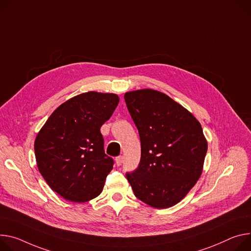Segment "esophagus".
I'll return each instance as SVG.
<instances>
[{"instance_id":"1","label":"esophagus","mask_w":251,"mask_h":251,"mask_svg":"<svg viewBox=\"0 0 251 251\" xmlns=\"http://www.w3.org/2000/svg\"><path fill=\"white\" fill-rule=\"evenodd\" d=\"M115 161H116V164H117L118 166H120V165L123 163V156H118V157H116Z\"/></svg>"}]
</instances>
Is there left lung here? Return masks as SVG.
I'll list each match as a JSON object with an SVG mask.
<instances>
[{"mask_svg": "<svg viewBox=\"0 0 251 251\" xmlns=\"http://www.w3.org/2000/svg\"><path fill=\"white\" fill-rule=\"evenodd\" d=\"M124 98L141 142L139 166L126 174L134 194L157 209L174 206L196 184L203 170L208 146L201 124L159 91H130Z\"/></svg>", "mask_w": 251, "mask_h": 251, "instance_id": "1", "label": "left lung"}]
</instances>
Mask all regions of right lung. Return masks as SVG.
<instances>
[{
  "instance_id": "obj_1",
  "label": "right lung",
  "mask_w": 251,
  "mask_h": 251,
  "mask_svg": "<svg viewBox=\"0 0 251 251\" xmlns=\"http://www.w3.org/2000/svg\"><path fill=\"white\" fill-rule=\"evenodd\" d=\"M118 103L113 93H82L61 104L37 134L38 169L64 199L82 203L102 192L114 162L104 152L100 128Z\"/></svg>"
}]
</instances>
